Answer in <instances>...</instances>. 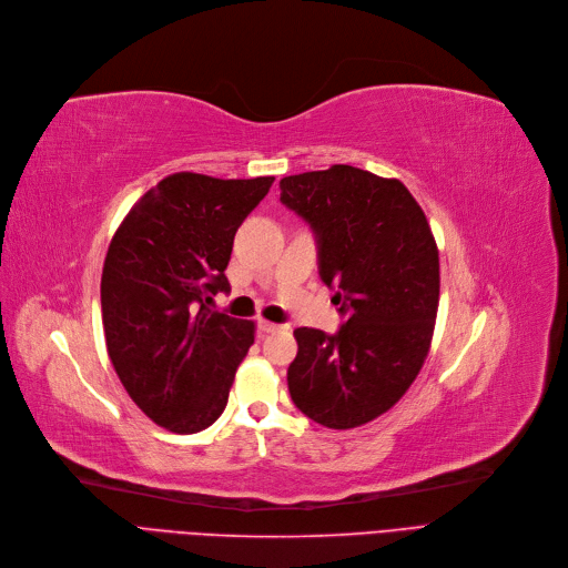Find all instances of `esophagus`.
<instances>
[{"instance_id":"34e87169","label":"esophagus","mask_w":568,"mask_h":568,"mask_svg":"<svg viewBox=\"0 0 568 568\" xmlns=\"http://www.w3.org/2000/svg\"><path fill=\"white\" fill-rule=\"evenodd\" d=\"M286 326H280V323H273V321H265V318H261L258 321V333H277V331H284Z\"/></svg>"}]
</instances>
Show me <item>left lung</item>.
Masks as SVG:
<instances>
[{"instance_id":"8db88e82","label":"left lung","mask_w":568,"mask_h":568,"mask_svg":"<svg viewBox=\"0 0 568 568\" xmlns=\"http://www.w3.org/2000/svg\"><path fill=\"white\" fill-rule=\"evenodd\" d=\"M280 201L312 226L318 275L335 288V335L295 328L288 393L314 423L351 429L386 414L418 376L439 307V250L395 178L335 164L288 175Z\"/></svg>"}]
</instances>
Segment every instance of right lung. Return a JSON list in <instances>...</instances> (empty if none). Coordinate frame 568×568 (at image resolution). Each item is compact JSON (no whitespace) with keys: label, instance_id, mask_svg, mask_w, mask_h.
I'll list each match as a JSON object with an SVG mask.
<instances>
[{"label":"right lung","instance_id":"obj_1","mask_svg":"<svg viewBox=\"0 0 568 568\" xmlns=\"http://www.w3.org/2000/svg\"><path fill=\"white\" fill-rule=\"evenodd\" d=\"M275 178L173 173L129 210L108 247L101 318L129 397L156 425L194 435L222 416L254 321L212 312L231 291L233 237Z\"/></svg>","mask_w":568,"mask_h":568}]
</instances>
